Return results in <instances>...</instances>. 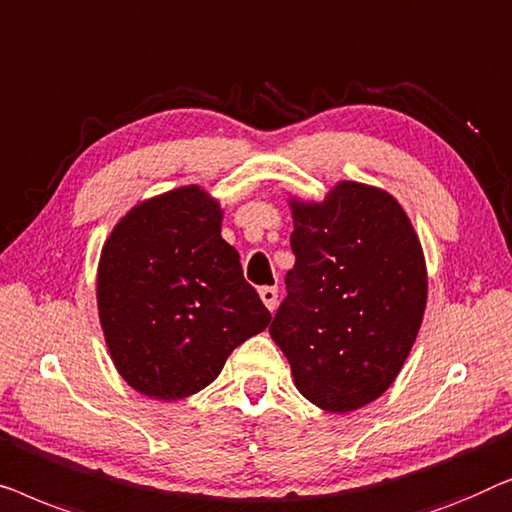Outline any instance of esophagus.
Listing matches in <instances>:
<instances>
[{
    "instance_id": "34e87169",
    "label": "esophagus",
    "mask_w": 512,
    "mask_h": 512,
    "mask_svg": "<svg viewBox=\"0 0 512 512\" xmlns=\"http://www.w3.org/2000/svg\"><path fill=\"white\" fill-rule=\"evenodd\" d=\"M259 297H262L264 306L269 308V311H276V306H278V287H271V285L262 287V290H259Z\"/></svg>"
}]
</instances>
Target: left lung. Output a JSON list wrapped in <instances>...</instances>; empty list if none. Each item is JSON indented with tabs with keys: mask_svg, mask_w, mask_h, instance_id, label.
I'll return each mask as SVG.
<instances>
[{
	"mask_svg": "<svg viewBox=\"0 0 512 512\" xmlns=\"http://www.w3.org/2000/svg\"><path fill=\"white\" fill-rule=\"evenodd\" d=\"M294 266L271 338L315 406L348 413L394 383L427 304L420 241L390 194L338 183L322 204L292 201Z\"/></svg>",
	"mask_w": 512,
	"mask_h": 512,
	"instance_id": "left-lung-1",
	"label": "left lung"
}]
</instances>
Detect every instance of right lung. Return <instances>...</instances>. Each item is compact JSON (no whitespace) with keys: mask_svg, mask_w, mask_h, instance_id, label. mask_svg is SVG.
I'll return each mask as SVG.
<instances>
[{"mask_svg":"<svg viewBox=\"0 0 512 512\" xmlns=\"http://www.w3.org/2000/svg\"><path fill=\"white\" fill-rule=\"evenodd\" d=\"M220 222L218 201L181 187L129 211L102 250L106 343L120 376L146 397L204 390L229 352L271 322Z\"/></svg>","mask_w":512,"mask_h":512,"instance_id":"obj_1","label":"right lung"}]
</instances>
